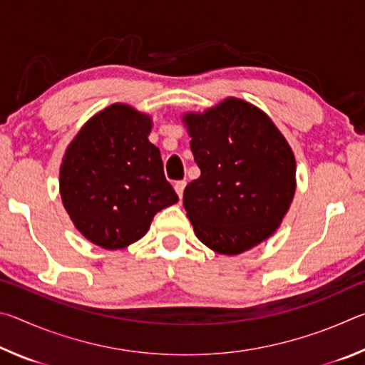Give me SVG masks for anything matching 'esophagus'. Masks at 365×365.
<instances>
[{
  "instance_id": "1",
  "label": "esophagus",
  "mask_w": 365,
  "mask_h": 365,
  "mask_svg": "<svg viewBox=\"0 0 365 365\" xmlns=\"http://www.w3.org/2000/svg\"><path fill=\"white\" fill-rule=\"evenodd\" d=\"M185 187H187V182H185V180H178V182H175L174 188H175V191H177L178 197H182V196H183V190H185Z\"/></svg>"
}]
</instances>
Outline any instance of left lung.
Wrapping results in <instances>:
<instances>
[{
  "instance_id": "left-lung-1",
  "label": "left lung",
  "mask_w": 365,
  "mask_h": 365,
  "mask_svg": "<svg viewBox=\"0 0 365 365\" xmlns=\"http://www.w3.org/2000/svg\"><path fill=\"white\" fill-rule=\"evenodd\" d=\"M200 178L183 206L196 237L220 255H240L280 225L294 196V156L267 115L228 98L202 114H187Z\"/></svg>"
}]
</instances>
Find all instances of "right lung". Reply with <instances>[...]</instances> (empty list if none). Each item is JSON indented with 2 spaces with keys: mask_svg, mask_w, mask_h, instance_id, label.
<instances>
[{
  "mask_svg": "<svg viewBox=\"0 0 365 365\" xmlns=\"http://www.w3.org/2000/svg\"><path fill=\"white\" fill-rule=\"evenodd\" d=\"M151 119L113 104L85 123L61 165V197L86 240L120 250L143 237L160 209L178 201L165 180Z\"/></svg>",
  "mask_w": 365,
  "mask_h": 365,
  "instance_id": "1",
  "label": "right lung"
}]
</instances>
